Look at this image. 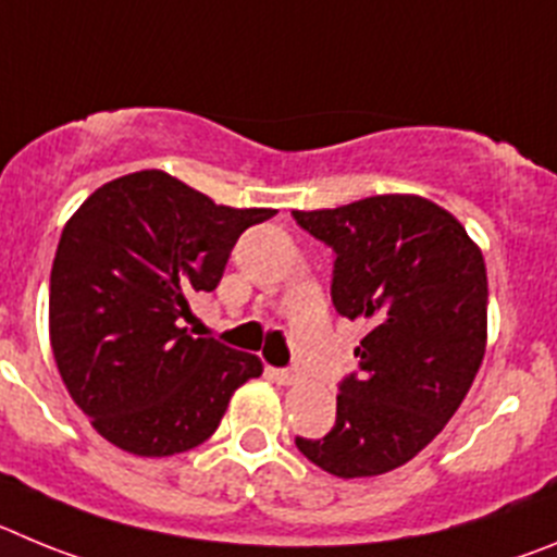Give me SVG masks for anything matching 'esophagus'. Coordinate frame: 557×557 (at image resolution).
Instances as JSON below:
<instances>
[{
  "label": "esophagus",
  "mask_w": 557,
  "mask_h": 557,
  "mask_svg": "<svg viewBox=\"0 0 557 557\" xmlns=\"http://www.w3.org/2000/svg\"><path fill=\"white\" fill-rule=\"evenodd\" d=\"M269 377H272L277 385H290V383H297L299 374L290 372V369H269Z\"/></svg>",
  "instance_id": "1"
}]
</instances>
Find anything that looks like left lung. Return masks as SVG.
<instances>
[{"label":"left lung","instance_id":"left-lung-1","mask_svg":"<svg viewBox=\"0 0 557 557\" xmlns=\"http://www.w3.org/2000/svg\"><path fill=\"white\" fill-rule=\"evenodd\" d=\"M294 219L333 247L335 310L369 327L333 430L297 449L335 478L385 474L422 453L472 388L488 327L483 252L449 210L413 194Z\"/></svg>","mask_w":557,"mask_h":557}]
</instances>
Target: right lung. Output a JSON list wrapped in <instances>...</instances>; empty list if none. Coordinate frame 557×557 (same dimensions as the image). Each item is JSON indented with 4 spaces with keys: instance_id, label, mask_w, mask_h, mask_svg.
<instances>
[{
    "instance_id": "1",
    "label": "right lung",
    "mask_w": 557,
    "mask_h": 557,
    "mask_svg": "<svg viewBox=\"0 0 557 557\" xmlns=\"http://www.w3.org/2000/svg\"><path fill=\"white\" fill-rule=\"evenodd\" d=\"M272 208H227L158 169L110 180L60 235L49 277L58 372L94 430L166 458L216 433L258 355L180 327L188 299L222 280L238 235Z\"/></svg>"
}]
</instances>
